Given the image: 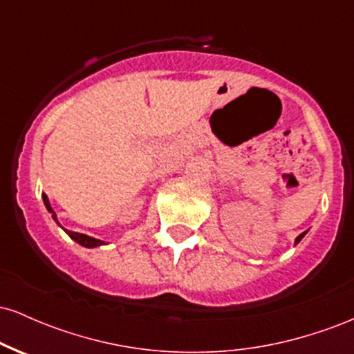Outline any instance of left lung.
Instances as JSON below:
<instances>
[{
	"label": "left lung",
	"instance_id": "obj_1",
	"mask_svg": "<svg viewBox=\"0 0 354 354\" xmlns=\"http://www.w3.org/2000/svg\"><path fill=\"white\" fill-rule=\"evenodd\" d=\"M304 234H306V231H304V233H301V234H299V236H298V238H296V245H298V243H299V241H301V238L304 236Z\"/></svg>",
	"mask_w": 354,
	"mask_h": 354
}]
</instances>
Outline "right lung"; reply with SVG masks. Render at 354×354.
Here are the masks:
<instances>
[{
	"instance_id": "right-lung-1",
	"label": "right lung",
	"mask_w": 354,
	"mask_h": 354,
	"mask_svg": "<svg viewBox=\"0 0 354 354\" xmlns=\"http://www.w3.org/2000/svg\"><path fill=\"white\" fill-rule=\"evenodd\" d=\"M43 201H44V206H46V209L50 211V213L53 214V219H55L56 223H58V219H56V214L55 211H53L50 201H48V196L46 194H43ZM59 225V223H58ZM68 233V236H70L71 239H75L76 243H80L81 246H86V248H95V246H100V245H104L101 239H96V238H91V236H86V234H81V233H75V231H70V230H64Z\"/></svg>"
}]
</instances>
